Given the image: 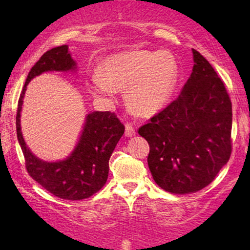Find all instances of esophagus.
Returning <instances> with one entry per match:
<instances>
[{
    "mask_svg": "<svg viewBox=\"0 0 250 250\" xmlns=\"http://www.w3.org/2000/svg\"><path fill=\"white\" fill-rule=\"evenodd\" d=\"M125 136H134L135 135V129L130 122H125Z\"/></svg>",
    "mask_w": 250,
    "mask_h": 250,
    "instance_id": "obj_1",
    "label": "esophagus"
}]
</instances>
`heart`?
Listing matches in <instances>:
<instances>
[{
    "label": "heart",
    "mask_w": 250,
    "mask_h": 250,
    "mask_svg": "<svg viewBox=\"0 0 250 250\" xmlns=\"http://www.w3.org/2000/svg\"><path fill=\"white\" fill-rule=\"evenodd\" d=\"M95 73L90 87L97 96L111 99L116 87L128 88L127 100L133 110L151 115L167 104L179 77L174 56L166 51L133 50L109 56Z\"/></svg>",
    "instance_id": "obj_1"
}]
</instances>
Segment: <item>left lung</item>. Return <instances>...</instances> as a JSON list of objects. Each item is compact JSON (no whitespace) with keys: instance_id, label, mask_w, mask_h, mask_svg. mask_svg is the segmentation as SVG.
<instances>
[{"instance_id":"left-lung-1","label":"left lung","mask_w":250,"mask_h":250,"mask_svg":"<svg viewBox=\"0 0 250 250\" xmlns=\"http://www.w3.org/2000/svg\"><path fill=\"white\" fill-rule=\"evenodd\" d=\"M194 67L179 97L139 134L149 143L157 186L173 194L207 187L231 154V102L211 64L193 49Z\"/></svg>"}]
</instances>
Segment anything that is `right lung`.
<instances>
[{
  "instance_id": "add662e5",
  "label": "right lung",
  "mask_w": 250,
  "mask_h": 250,
  "mask_svg": "<svg viewBox=\"0 0 250 250\" xmlns=\"http://www.w3.org/2000/svg\"><path fill=\"white\" fill-rule=\"evenodd\" d=\"M76 69L68 45L48 50L28 74L19 99L16 131L25 160L28 174L49 193L63 200H83L105 185L109 173V159L125 133V125L110 111H93L85 117L80 141L70 156L57 162H45L36 157L22 136L20 116L27 84L44 71H69Z\"/></svg>"
}]
</instances>
